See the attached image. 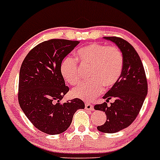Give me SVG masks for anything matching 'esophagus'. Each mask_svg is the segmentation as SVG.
<instances>
[{"label": "esophagus", "mask_w": 160, "mask_h": 160, "mask_svg": "<svg viewBox=\"0 0 160 160\" xmlns=\"http://www.w3.org/2000/svg\"><path fill=\"white\" fill-rule=\"evenodd\" d=\"M85 108L87 111H94V106L92 104H90V103L87 102L86 103V105H85Z\"/></svg>", "instance_id": "34e87169"}]
</instances>
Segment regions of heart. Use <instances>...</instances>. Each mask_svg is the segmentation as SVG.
<instances>
[{
  "label": "heart",
  "mask_w": 160,
  "mask_h": 160,
  "mask_svg": "<svg viewBox=\"0 0 160 160\" xmlns=\"http://www.w3.org/2000/svg\"><path fill=\"white\" fill-rule=\"evenodd\" d=\"M77 58L83 66H90L89 81L73 89L74 97L90 101L101 94L103 87L110 88L118 81L123 68V56L115 46L93 43L80 48L76 52ZM61 73L70 85L80 81L78 66L74 58L66 57L61 64Z\"/></svg>",
  "instance_id": "b5f03b06"
}]
</instances>
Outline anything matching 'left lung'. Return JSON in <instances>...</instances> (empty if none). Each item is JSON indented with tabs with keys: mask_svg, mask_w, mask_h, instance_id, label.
<instances>
[{
	"mask_svg": "<svg viewBox=\"0 0 160 160\" xmlns=\"http://www.w3.org/2000/svg\"><path fill=\"white\" fill-rule=\"evenodd\" d=\"M104 39L119 48L123 56V68L116 83L103 96L107 102L113 97L114 102L109 106L106 102L95 105L94 110L107 115L105 123L98 126L97 129L103 133H115L129 127L136 118L148 94V81L142 61L129 42L117 37Z\"/></svg>",
	"mask_w": 160,
	"mask_h": 160,
	"instance_id": "left-lung-1",
	"label": "left lung"
}]
</instances>
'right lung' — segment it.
Returning <instances> with one entry per match:
<instances>
[{
    "label": "right lung",
    "mask_w": 160,
    "mask_h": 160,
    "mask_svg": "<svg viewBox=\"0 0 160 160\" xmlns=\"http://www.w3.org/2000/svg\"><path fill=\"white\" fill-rule=\"evenodd\" d=\"M78 44V41L65 39L42 42L29 52L20 69V107L35 128L48 135L66 131L74 113L85 108L79 98L60 102L69 91L61 64Z\"/></svg>",
    "instance_id": "1"
}]
</instances>
